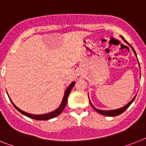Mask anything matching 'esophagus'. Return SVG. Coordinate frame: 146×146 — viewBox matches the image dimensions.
Segmentation results:
<instances>
[{
  "label": "esophagus",
  "instance_id": "obj_1",
  "mask_svg": "<svg viewBox=\"0 0 146 146\" xmlns=\"http://www.w3.org/2000/svg\"><path fill=\"white\" fill-rule=\"evenodd\" d=\"M80 78H81V76L80 75L77 76V79H80Z\"/></svg>",
  "mask_w": 146,
  "mask_h": 146
}]
</instances>
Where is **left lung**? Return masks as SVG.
<instances>
[{
  "label": "left lung",
  "mask_w": 146,
  "mask_h": 146,
  "mask_svg": "<svg viewBox=\"0 0 146 146\" xmlns=\"http://www.w3.org/2000/svg\"><path fill=\"white\" fill-rule=\"evenodd\" d=\"M121 38H123V41H124L125 42H126V40L124 39V38H123V37L121 36ZM130 47H131V49H132V50H133L134 53H135V56H136V57H137L136 52H135V51L134 48L132 47H131V45H130ZM138 63H139V61H138ZM139 66H140V64H139ZM136 96H137V95H135V96L133 97V99H131V101H130L128 103V104H126V105H125L124 107H123V108H119V109H117V110H98V109H96V108H94V106L92 104V103H91V101H90V99H89V102H90L91 105V106H92V108H94V109L95 110H96V112H98V113H100V114L104 115H106V116H111V117L117 116V115H118L121 114V113H123V112H124L125 110H126L127 109V108H128L130 106V104H131V103L133 102L134 100H135V97H136ZM88 98H89V96H88Z\"/></svg>",
  "instance_id": "left-lung-1"
}]
</instances>
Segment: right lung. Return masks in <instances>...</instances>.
<instances>
[{
  "instance_id": "add662e5",
  "label": "right lung",
  "mask_w": 146,
  "mask_h": 146,
  "mask_svg": "<svg viewBox=\"0 0 146 146\" xmlns=\"http://www.w3.org/2000/svg\"><path fill=\"white\" fill-rule=\"evenodd\" d=\"M74 85H75V82H72V83H71V84L68 86V88H67L66 90L65 91V93H64V98H63V100H62L61 104H60V106H59L57 109L55 110H54V111L50 112V113H46V114L33 115V114H30V113H26V112L23 111V110H21L20 108H18L17 107L16 105L14 104V103H13V102L11 101V99L9 98H9L10 101H11V102L12 103V104L14 105V107H15V108H16V109L18 111L20 112V113H21L22 114H23V115H25V116L29 117V118H32V119L38 120V121H46V120L51 119V118H55V117L58 116V115H60V113L63 112V110H64V108H65L66 105V104H67V99H68V96H69V94H70L71 91H72V89L73 88V87H74Z\"/></svg>"
}]
</instances>
